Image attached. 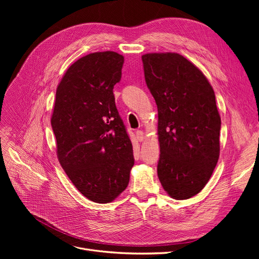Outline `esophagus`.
I'll return each instance as SVG.
<instances>
[{
  "mask_svg": "<svg viewBox=\"0 0 259 259\" xmlns=\"http://www.w3.org/2000/svg\"><path fill=\"white\" fill-rule=\"evenodd\" d=\"M137 139L140 141V142H143L144 139H145V133L142 131V130H138L137 131Z\"/></svg>",
  "mask_w": 259,
  "mask_h": 259,
  "instance_id": "1",
  "label": "esophagus"
}]
</instances>
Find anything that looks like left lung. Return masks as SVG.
I'll list each match as a JSON object with an SVG mask.
<instances>
[{
  "mask_svg": "<svg viewBox=\"0 0 259 259\" xmlns=\"http://www.w3.org/2000/svg\"><path fill=\"white\" fill-rule=\"evenodd\" d=\"M142 60L158 111V179L172 198L188 199L207 185L220 157L222 120L214 90L179 53H147Z\"/></svg>",
  "mask_w": 259,
  "mask_h": 259,
  "instance_id": "left-lung-1",
  "label": "left lung"
}]
</instances>
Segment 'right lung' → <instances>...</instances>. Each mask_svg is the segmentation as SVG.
<instances>
[{
    "instance_id": "1",
    "label": "right lung",
    "mask_w": 259,
    "mask_h": 259,
    "mask_svg": "<svg viewBox=\"0 0 259 259\" xmlns=\"http://www.w3.org/2000/svg\"><path fill=\"white\" fill-rule=\"evenodd\" d=\"M124 57L94 52L68 68L51 116L60 164L88 199L107 203L127 188L133 149L115 106Z\"/></svg>"
}]
</instances>
